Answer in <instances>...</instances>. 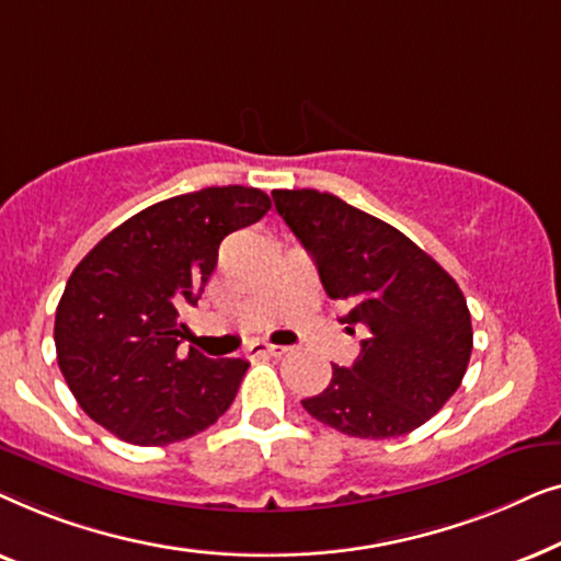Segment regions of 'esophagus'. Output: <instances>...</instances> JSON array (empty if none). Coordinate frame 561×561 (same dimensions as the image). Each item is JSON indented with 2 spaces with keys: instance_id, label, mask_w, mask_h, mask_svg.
Masks as SVG:
<instances>
[{
  "instance_id": "34e87169",
  "label": "esophagus",
  "mask_w": 561,
  "mask_h": 561,
  "mask_svg": "<svg viewBox=\"0 0 561 561\" xmlns=\"http://www.w3.org/2000/svg\"><path fill=\"white\" fill-rule=\"evenodd\" d=\"M288 347H280V344H267V342H257L252 344V347L248 350L250 357H257V355H271V357H280L286 355Z\"/></svg>"
}]
</instances>
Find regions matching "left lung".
<instances>
[{
  "label": "left lung",
  "mask_w": 561,
  "mask_h": 561,
  "mask_svg": "<svg viewBox=\"0 0 561 561\" xmlns=\"http://www.w3.org/2000/svg\"><path fill=\"white\" fill-rule=\"evenodd\" d=\"M275 209L317 263L321 286L363 329L352 367L301 401L321 424L390 439L426 424L462 382L472 321L457 280L396 227L317 188L273 191Z\"/></svg>",
  "instance_id": "obj_1"
}]
</instances>
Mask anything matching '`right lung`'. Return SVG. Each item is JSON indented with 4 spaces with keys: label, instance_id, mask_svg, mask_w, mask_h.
<instances>
[{
    "label": "right lung",
    "instance_id": "1",
    "mask_svg": "<svg viewBox=\"0 0 561 561\" xmlns=\"http://www.w3.org/2000/svg\"><path fill=\"white\" fill-rule=\"evenodd\" d=\"M271 209L260 188L209 186L165 198L112 229L76 265L56 311L58 367L89 419L137 447L209 428L248 373L240 357L188 347L179 313L217 267L219 244Z\"/></svg>",
    "mask_w": 561,
    "mask_h": 561
}]
</instances>
